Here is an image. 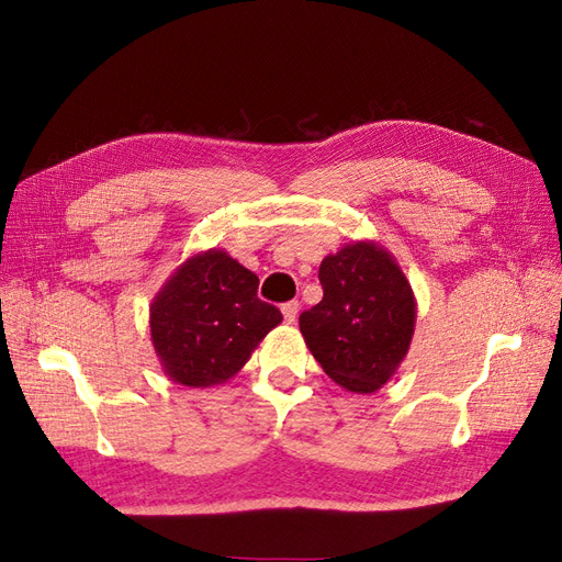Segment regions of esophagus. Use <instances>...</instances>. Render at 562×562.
<instances>
[{
	"label": "esophagus",
	"mask_w": 562,
	"mask_h": 562,
	"mask_svg": "<svg viewBox=\"0 0 562 562\" xmlns=\"http://www.w3.org/2000/svg\"><path fill=\"white\" fill-rule=\"evenodd\" d=\"M281 312H283V318H285L288 323H295V318H297V312H300V302H297V300L283 302V304H281Z\"/></svg>",
	"instance_id": "1"
}]
</instances>
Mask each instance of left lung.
Listing matches in <instances>:
<instances>
[{
  "label": "left lung",
  "mask_w": 562,
  "mask_h": 562,
  "mask_svg": "<svg viewBox=\"0 0 562 562\" xmlns=\"http://www.w3.org/2000/svg\"><path fill=\"white\" fill-rule=\"evenodd\" d=\"M323 300L300 314V330L326 375L372 394L411 347L415 297L401 267L375 244H349L321 262Z\"/></svg>",
  "instance_id": "obj_1"
}]
</instances>
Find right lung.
I'll return each instance as SVG.
<instances>
[{
	"instance_id": "right-lung-1",
	"label": "right lung",
	"mask_w": 562,
	"mask_h": 562,
	"mask_svg": "<svg viewBox=\"0 0 562 562\" xmlns=\"http://www.w3.org/2000/svg\"><path fill=\"white\" fill-rule=\"evenodd\" d=\"M260 279L223 250L187 260L149 310L164 370L184 386L229 380L260 339L283 321L258 297Z\"/></svg>"
}]
</instances>
